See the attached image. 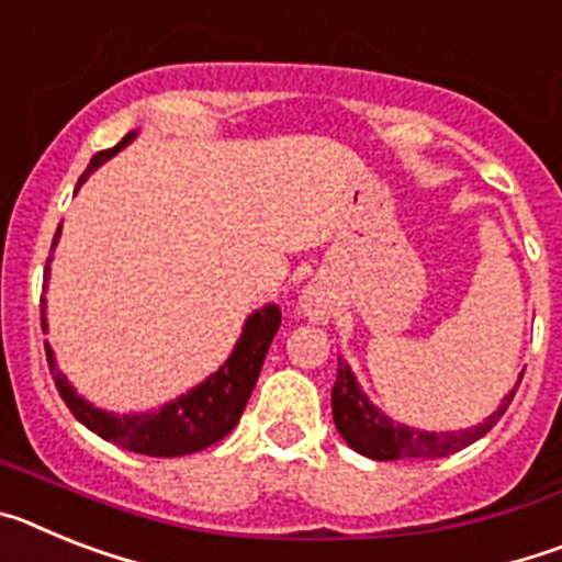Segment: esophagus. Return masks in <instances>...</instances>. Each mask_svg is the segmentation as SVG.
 <instances>
[{
    "label": "esophagus",
    "instance_id": "esophagus-1",
    "mask_svg": "<svg viewBox=\"0 0 562 562\" xmlns=\"http://www.w3.org/2000/svg\"><path fill=\"white\" fill-rule=\"evenodd\" d=\"M304 312L310 317H315V321H324V317H326V297L321 295V292L310 290L304 295Z\"/></svg>",
    "mask_w": 562,
    "mask_h": 562
}]
</instances>
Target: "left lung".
<instances>
[{"instance_id":"1","label":"left lung","mask_w":562,"mask_h":562,"mask_svg":"<svg viewBox=\"0 0 562 562\" xmlns=\"http://www.w3.org/2000/svg\"><path fill=\"white\" fill-rule=\"evenodd\" d=\"M520 380H524V374L518 376V385ZM518 385L504 396L501 408L484 425H479V428L459 430V434H425V430L405 428V425H394L391 419H385L362 396L349 366L337 362V382L335 389H331V414H335V425L342 439L349 441L357 453L369 456V459H441V456L456 453V450L467 448V445H473L484 434H490L495 428V422L509 408V402H513Z\"/></svg>"}]
</instances>
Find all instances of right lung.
Instances as JSON below:
<instances>
[{"mask_svg": "<svg viewBox=\"0 0 562 562\" xmlns=\"http://www.w3.org/2000/svg\"><path fill=\"white\" fill-rule=\"evenodd\" d=\"M134 134H126L114 148L98 151L95 157H92V162H89L87 171L81 173L78 186H81L103 160H109L117 148L126 146ZM58 231H61V227H58ZM56 238H53V247H56ZM44 281H47V276H44ZM278 326H281V310H278V306H265L261 312L250 315L247 317L245 331H241V340H238V346L233 349L231 360H227L211 380H205L200 389H193L191 394L180 396V400L166 405V408L157 411V414L137 416H114L106 414V411L92 408V405L83 402L81 396L72 391V385L64 380V374L56 369V362H53V355H49L47 346H44V349H47L49 374L56 380L58 394H61V400L67 402V408L72 411V416H76L81 425H87L92 434L112 441L117 448L132 450V453L173 459V456H188L196 453V450L211 448V445L225 439V436L236 428L238 416H241L252 389H256V380L258 374H261L267 349H270ZM42 329H47V324H44V306Z\"/></svg>", "mask_w": 562, "mask_h": 562, "instance_id": "obj_1", "label": "right lung"}]
</instances>
